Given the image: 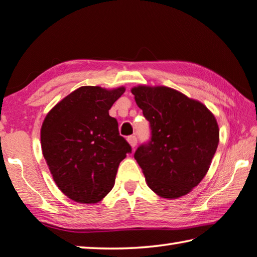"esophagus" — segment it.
Masks as SVG:
<instances>
[{"mask_svg":"<svg viewBox=\"0 0 257 257\" xmlns=\"http://www.w3.org/2000/svg\"><path fill=\"white\" fill-rule=\"evenodd\" d=\"M127 141H128V143L130 144V146H132L133 149H135V146L137 145V138H136V136H129L127 138Z\"/></svg>","mask_w":257,"mask_h":257,"instance_id":"34e87169","label":"esophagus"}]
</instances>
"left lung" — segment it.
<instances>
[{"label": "left lung", "mask_w": 257, "mask_h": 257, "mask_svg": "<svg viewBox=\"0 0 257 257\" xmlns=\"http://www.w3.org/2000/svg\"><path fill=\"white\" fill-rule=\"evenodd\" d=\"M132 92L151 127V141L134 156L145 181L162 198L183 197L208 172L219 141L217 121L202 103L175 89L138 85Z\"/></svg>", "instance_id": "1"}]
</instances>
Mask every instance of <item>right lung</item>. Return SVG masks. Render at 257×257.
<instances>
[{"label":"right lung","instance_id":"obj_1","mask_svg":"<svg viewBox=\"0 0 257 257\" xmlns=\"http://www.w3.org/2000/svg\"><path fill=\"white\" fill-rule=\"evenodd\" d=\"M124 90L84 85L60 100L43 121V157L57 186L72 200L100 201L113 189L120 162L132 152L108 114Z\"/></svg>","mask_w":257,"mask_h":257}]
</instances>
